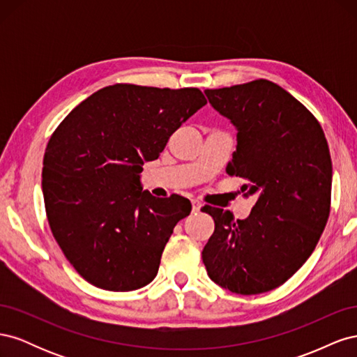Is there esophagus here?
<instances>
[{"label": "esophagus", "mask_w": 357, "mask_h": 357, "mask_svg": "<svg viewBox=\"0 0 357 357\" xmlns=\"http://www.w3.org/2000/svg\"><path fill=\"white\" fill-rule=\"evenodd\" d=\"M199 210H201V202L193 199V201H192V213L195 214V213H198Z\"/></svg>", "instance_id": "obj_1"}]
</instances>
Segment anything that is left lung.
<instances>
[{"label":"left lung","mask_w":357,"mask_h":357,"mask_svg":"<svg viewBox=\"0 0 357 357\" xmlns=\"http://www.w3.org/2000/svg\"><path fill=\"white\" fill-rule=\"evenodd\" d=\"M210 104L238 129L229 176L255 197L250 215L205 205L214 232L202 262L215 284L257 295L286 283L314 252L331 213L332 160L325 132L304 104L257 79L207 89Z\"/></svg>","instance_id":"1"}]
</instances>
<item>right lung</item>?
Instances as JSON below:
<instances>
[{"instance_id": "add662e5", "label": "right lung", "mask_w": 357, "mask_h": 357, "mask_svg": "<svg viewBox=\"0 0 357 357\" xmlns=\"http://www.w3.org/2000/svg\"><path fill=\"white\" fill-rule=\"evenodd\" d=\"M207 104L198 88L116 83L63 119L43 159L49 226L86 282L112 291L149 284L174 226L189 215L178 195L155 198L139 186L183 122Z\"/></svg>"}]
</instances>
